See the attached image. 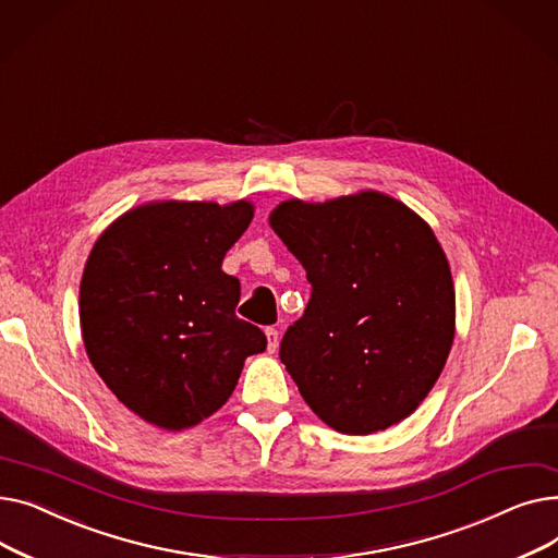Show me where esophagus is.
I'll return each mask as SVG.
<instances>
[{"label":"esophagus","instance_id":"34e87169","mask_svg":"<svg viewBox=\"0 0 558 558\" xmlns=\"http://www.w3.org/2000/svg\"><path fill=\"white\" fill-rule=\"evenodd\" d=\"M264 335H267V348H269V353H276L278 341H280L278 330H276V328H267V330H264Z\"/></svg>","mask_w":558,"mask_h":558}]
</instances>
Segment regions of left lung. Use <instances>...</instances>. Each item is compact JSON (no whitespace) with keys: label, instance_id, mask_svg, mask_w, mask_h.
<instances>
[{"label":"left lung","instance_id":"8db88e82","mask_svg":"<svg viewBox=\"0 0 558 558\" xmlns=\"http://www.w3.org/2000/svg\"><path fill=\"white\" fill-rule=\"evenodd\" d=\"M271 228L312 284L305 314L280 341L312 412L343 434L407 418L454 339L452 276L432 228L379 192L284 201Z\"/></svg>","mask_w":558,"mask_h":558}]
</instances>
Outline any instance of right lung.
Instances as JSON below:
<instances>
[{
  "label": "right lung",
  "instance_id": "right-lung-1",
  "mask_svg": "<svg viewBox=\"0 0 558 558\" xmlns=\"http://www.w3.org/2000/svg\"><path fill=\"white\" fill-rule=\"evenodd\" d=\"M253 205L160 201L117 219L87 257L78 314L95 371L146 423L185 429L215 414L264 332L234 314L221 271Z\"/></svg>",
  "mask_w": 558,
  "mask_h": 558
}]
</instances>
